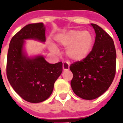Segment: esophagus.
<instances>
[{"label":"esophagus","mask_w":123,"mask_h":123,"mask_svg":"<svg viewBox=\"0 0 123 123\" xmlns=\"http://www.w3.org/2000/svg\"><path fill=\"white\" fill-rule=\"evenodd\" d=\"M69 64L68 62H63V64H62V68H63V70H68L69 69Z\"/></svg>","instance_id":"esophagus-1"}]
</instances>
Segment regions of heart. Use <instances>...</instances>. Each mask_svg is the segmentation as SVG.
<instances>
[{"mask_svg": "<svg viewBox=\"0 0 123 123\" xmlns=\"http://www.w3.org/2000/svg\"><path fill=\"white\" fill-rule=\"evenodd\" d=\"M55 40L57 44L62 47H67L66 55L75 62L86 59L92 49L94 37L90 31H81L71 29L59 33L55 36ZM52 49H56L52 46Z\"/></svg>", "mask_w": 123, "mask_h": 123, "instance_id": "b5f03b06", "label": "heart"}]
</instances>
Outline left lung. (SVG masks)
<instances>
[{
  "label": "left lung",
  "mask_w": 123,
  "mask_h": 123,
  "mask_svg": "<svg viewBox=\"0 0 123 123\" xmlns=\"http://www.w3.org/2000/svg\"><path fill=\"white\" fill-rule=\"evenodd\" d=\"M96 33L95 42L86 59L70 66L73 74L70 85L76 95L92 100L110 87L116 74V53L113 39L101 27L91 24Z\"/></svg>",
  "instance_id": "obj_1"
}]
</instances>
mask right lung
<instances>
[{"instance_id": "1", "label": "right lung", "mask_w": 123, "mask_h": 123, "mask_svg": "<svg viewBox=\"0 0 123 123\" xmlns=\"http://www.w3.org/2000/svg\"><path fill=\"white\" fill-rule=\"evenodd\" d=\"M45 42L42 22L29 24L13 36L9 43L7 59V77L12 87L26 101L40 103L52 94L55 81L62 73V62L51 64L42 56L29 58L23 53L24 40Z\"/></svg>"}]
</instances>
